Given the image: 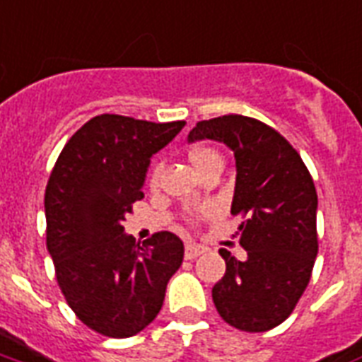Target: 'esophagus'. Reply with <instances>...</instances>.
Instances as JSON below:
<instances>
[{"mask_svg": "<svg viewBox=\"0 0 362 362\" xmlns=\"http://www.w3.org/2000/svg\"><path fill=\"white\" fill-rule=\"evenodd\" d=\"M205 251H207V247H205V245L188 243V245H186V259H189V261H192V259H195V257L203 255Z\"/></svg>", "mask_w": 362, "mask_h": 362, "instance_id": "34e87169", "label": "esophagus"}]
</instances>
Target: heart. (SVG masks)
I'll use <instances>...</instances> for the list:
<instances>
[{
  "label": "heart",
  "instance_id": "obj_1",
  "mask_svg": "<svg viewBox=\"0 0 362 362\" xmlns=\"http://www.w3.org/2000/svg\"><path fill=\"white\" fill-rule=\"evenodd\" d=\"M211 159H221V155L216 153L215 149H211V147H195V149H192V153H189V160H192V165L195 168H199L203 163H207ZM160 173H163V163H157L151 168V173H149V184L151 186H155L159 182Z\"/></svg>",
  "mask_w": 362,
  "mask_h": 362
}]
</instances>
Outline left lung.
<instances>
[{
	"instance_id": "obj_1",
	"label": "left lung",
	"mask_w": 362,
	"mask_h": 362,
	"mask_svg": "<svg viewBox=\"0 0 362 362\" xmlns=\"http://www.w3.org/2000/svg\"><path fill=\"white\" fill-rule=\"evenodd\" d=\"M213 140L234 153L232 215H243L238 261L218 253L226 272L213 286L222 320L243 332H267L282 324L303 296L318 253L317 189L296 149L274 128L242 115L202 120L188 144Z\"/></svg>"
}]
</instances>
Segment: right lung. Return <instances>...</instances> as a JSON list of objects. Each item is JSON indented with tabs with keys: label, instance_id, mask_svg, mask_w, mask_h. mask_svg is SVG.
<instances>
[{
	"label": "right lung",
	"instance_id": "right-lung-1",
	"mask_svg": "<svg viewBox=\"0 0 362 362\" xmlns=\"http://www.w3.org/2000/svg\"><path fill=\"white\" fill-rule=\"evenodd\" d=\"M184 127L93 117L66 141L47 182V251L59 288L76 317L107 338H130L153 322L180 269L178 235L157 232L140 245L122 222L144 197L151 157Z\"/></svg>",
	"mask_w": 362,
	"mask_h": 362
}]
</instances>
